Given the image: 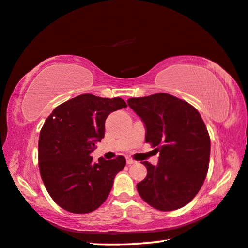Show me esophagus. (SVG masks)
Here are the masks:
<instances>
[{
    "mask_svg": "<svg viewBox=\"0 0 248 248\" xmlns=\"http://www.w3.org/2000/svg\"><path fill=\"white\" fill-rule=\"evenodd\" d=\"M136 161L132 160L130 158H127V164H129V166H131V164H135Z\"/></svg>",
    "mask_w": 248,
    "mask_h": 248,
    "instance_id": "obj_1",
    "label": "esophagus"
}]
</instances>
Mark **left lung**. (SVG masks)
Returning <instances> with one entry per match:
<instances>
[{
    "label": "left lung",
    "mask_w": 248,
    "mask_h": 248,
    "mask_svg": "<svg viewBox=\"0 0 248 248\" xmlns=\"http://www.w3.org/2000/svg\"><path fill=\"white\" fill-rule=\"evenodd\" d=\"M128 105L144 123L145 142L160 152L156 166L142 162L148 173L137 190L155 210L181 209L198 194L209 170L211 140L201 115L164 93L130 98Z\"/></svg>",
    "instance_id": "8db88e82"
}]
</instances>
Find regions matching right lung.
Wrapping results in <instances>:
<instances>
[{"label":"right lung","instance_id":"add662e5","mask_svg":"<svg viewBox=\"0 0 248 248\" xmlns=\"http://www.w3.org/2000/svg\"><path fill=\"white\" fill-rule=\"evenodd\" d=\"M125 107L119 97L84 93L58 106L46 119L38 140L39 172L50 198L62 209L90 213L108 198L125 159L100 158L96 163L90 153L104 138L110 112Z\"/></svg>","mask_w":248,"mask_h":248}]
</instances>
